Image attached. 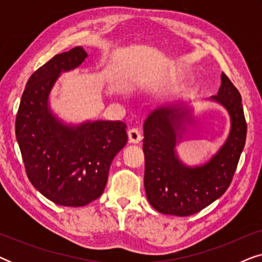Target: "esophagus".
<instances>
[{"instance_id": "1", "label": "esophagus", "mask_w": 262, "mask_h": 262, "mask_svg": "<svg viewBox=\"0 0 262 262\" xmlns=\"http://www.w3.org/2000/svg\"><path fill=\"white\" fill-rule=\"evenodd\" d=\"M127 136L128 142L132 143V144H138L142 141V134L138 128H131V130H128Z\"/></svg>"}]
</instances>
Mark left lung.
I'll return each instance as SVG.
<instances>
[{
	"instance_id": "left-lung-1",
	"label": "left lung",
	"mask_w": 262,
	"mask_h": 262,
	"mask_svg": "<svg viewBox=\"0 0 262 262\" xmlns=\"http://www.w3.org/2000/svg\"><path fill=\"white\" fill-rule=\"evenodd\" d=\"M221 82L217 95L207 100L227 111L230 128L223 144L204 163L189 166L177 150L194 119L191 100L152 111L144 121V188L150 205L161 213L191 216L223 195L230 185L245 148L247 124L238 91L224 74Z\"/></svg>"
}]
</instances>
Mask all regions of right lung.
Listing matches in <instances>:
<instances>
[{"mask_svg":"<svg viewBox=\"0 0 262 262\" xmlns=\"http://www.w3.org/2000/svg\"><path fill=\"white\" fill-rule=\"evenodd\" d=\"M88 53L76 46L32 74L21 96L16 141L35 189L62 206H84L106 187L111 163L127 142L119 120L69 123L52 110L50 96L64 73L80 68Z\"/></svg>","mask_w":262,"mask_h":262,"instance_id":"1","label":"right lung"}]
</instances>
